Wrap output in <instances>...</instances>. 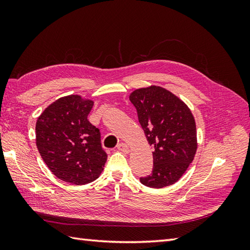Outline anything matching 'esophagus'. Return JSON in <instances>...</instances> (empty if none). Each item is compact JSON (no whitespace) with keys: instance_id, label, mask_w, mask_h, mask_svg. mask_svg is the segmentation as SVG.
<instances>
[{"instance_id":"obj_1","label":"esophagus","mask_w":250,"mask_h":250,"mask_svg":"<svg viewBox=\"0 0 250 250\" xmlns=\"http://www.w3.org/2000/svg\"><path fill=\"white\" fill-rule=\"evenodd\" d=\"M117 148H118V150H120L121 152H125V153L130 152L129 145L125 144V143H120V144H118V146H117Z\"/></svg>"}]
</instances>
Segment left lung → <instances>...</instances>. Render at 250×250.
Here are the masks:
<instances>
[{
  "label": "left lung",
  "mask_w": 250,
  "mask_h": 250,
  "mask_svg": "<svg viewBox=\"0 0 250 250\" xmlns=\"http://www.w3.org/2000/svg\"><path fill=\"white\" fill-rule=\"evenodd\" d=\"M130 101L135 106L152 151L151 175L140 180L146 187L160 189L179 180L198 149L194 117L183 100L160 86L139 88Z\"/></svg>",
  "instance_id": "left-lung-1"
}]
</instances>
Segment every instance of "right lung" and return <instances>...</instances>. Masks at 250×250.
<instances>
[{
	"label": "right lung",
	"mask_w": 250,
	"mask_h": 250,
	"mask_svg": "<svg viewBox=\"0 0 250 250\" xmlns=\"http://www.w3.org/2000/svg\"><path fill=\"white\" fill-rule=\"evenodd\" d=\"M93 104L82 95H66L47 106L37 118V149L52 174L65 183H92L107 160L100 130L88 120Z\"/></svg>",
	"instance_id": "1"
}]
</instances>
